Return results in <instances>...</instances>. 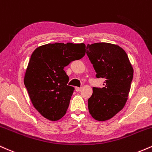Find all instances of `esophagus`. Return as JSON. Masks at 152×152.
<instances>
[{"instance_id":"34e87169","label":"esophagus","mask_w":152,"mask_h":152,"mask_svg":"<svg viewBox=\"0 0 152 152\" xmlns=\"http://www.w3.org/2000/svg\"><path fill=\"white\" fill-rule=\"evenodd\" d=\"M75 90L77 91V92H80V91L82 90V87H75Z\"/></svg>"}]
</instances>
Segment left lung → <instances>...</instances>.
I'll use <instances>...</instances> for the list:
<instances>
[{"label": "left lung", "mask_w": 152, "mask_h": 152, "mask_svg": "<svg viewBox=\"0 0 152 152\" xmlns=\"http://www.w3.org/2000/svg\"><path fill=\"white\" fill-rule=\"evenodd\" d=\"M87 55L97 78H104V87H93L88 99L90 115L106 121L122 110L127 100L133 80V68L125 51L118 45L97 42L87 45Z\"/></svg>", "instance_id": "obj_1"}]
</instances>
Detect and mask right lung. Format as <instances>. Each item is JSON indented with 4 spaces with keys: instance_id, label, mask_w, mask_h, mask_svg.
I'll use <instances>...</instances> for the list:
<instances>
[{
    "instance_id": "obj_1",
    "label": "right lung",
    "mask_w": 152,
    "mask_h": 152,
    "mask_svg": "<svg viewBox=\"0 0 152 152\" xmlns=\"http://www.w3.org/2000/svg\"><path fill=\"white\" fill-rule=\"evenodd\" d=\"M85 55L84 43L55 42L36 48L30 57L24 84L35 108L46 119L65 115L75 88L67 85L64 67Z\"/></svg>"
}]
</instances>
